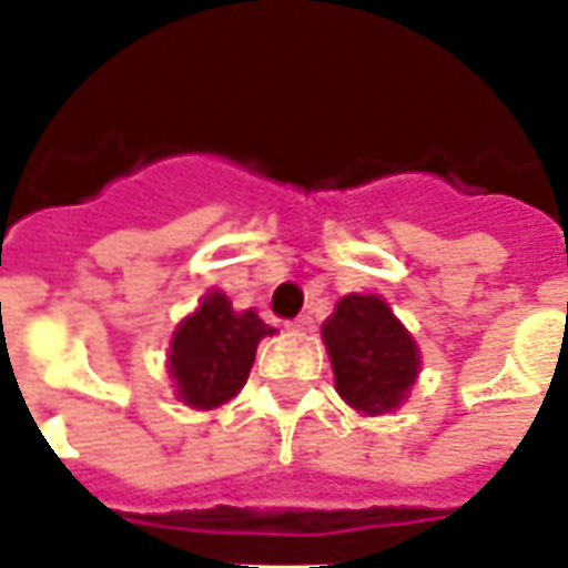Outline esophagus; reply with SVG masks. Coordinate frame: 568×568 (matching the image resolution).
<instances>
[{"label": "esophagus", "mask_w": 568, "mask_h": 568, "mask_svg": "<svg viewBox=\"0 0 568 568\" xmlns=\"http://www.w3.org/2000/svg\"><path fill=\"white\" fill-rule=\"evenodd\" d=\"M292 326H295V329H311V326H314V317H311V314H302V317L292 321Z\"/></svg>", "instance_id": "1"}]
</instances>
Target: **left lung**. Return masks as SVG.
I'll use <instances>...</instances> for the list:
<instances>
[{
    "instance_id": "obj_1",
    "label": "left lung",
    "mask_w": 568,
    "mask_h": 568,
    "mask_svg": "<svg viewBox=\"0 0 568 568\" xmlns=\"http://www.w3.org/2000/svg\"><path fill=\"white\" fill-rule=\"evenodd\" d=\"M323 343L336 393L362 415L399 408L418 381V345L377 295H345L323 323Z\"/></svg>"
}]
</instances>
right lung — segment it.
Masks as SVG:
<instances>
[{
    "label": "right lung",
    "mask_w": 568,
    "mask_h": 568,
    "mask_svg": "<svg viewBox=\"0 0 568 568\" xmlns=\"http://www.w3.org/2000/svg\"><path fill=\"white\" fill-rule=\"evenodd\" d=\"M257 311H232L223 292H206L201 307L175 326L169 345V377L175 396L191 408H220L245 386L257 343L273 336Z\"/></svg>",
    "instance_id": "right-lung-1"
}]
</instances>
